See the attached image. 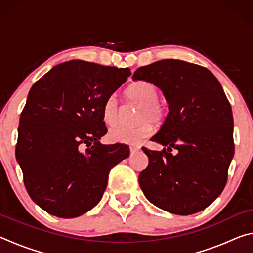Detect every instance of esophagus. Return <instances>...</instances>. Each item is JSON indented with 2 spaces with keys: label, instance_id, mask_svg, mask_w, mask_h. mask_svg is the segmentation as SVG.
Returning a JSON list of instances; mask_svg holds the SVG:
<instances>
[{
  "label": "esophagus",
  "instance_id": "1",
  "mask_svg": "<svg viewBox=\"0 0 253 253\" xmlns=\"http://www.w3.org/2000/svg\"><path fill=\"white\" fill-rule=\"evenodd\" d=\"M140 149V146H130V153L131 154H135L137 153Z\"/></svg>",
  "mask_w": 253,
  "mask_h": 253
}]
</instances>
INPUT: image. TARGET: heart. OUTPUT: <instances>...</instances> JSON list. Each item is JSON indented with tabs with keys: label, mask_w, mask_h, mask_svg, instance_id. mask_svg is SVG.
Instances as JSON below:
<instances>
[{
	"label": "heart",
	"mask_w": 253,
	"mask_h": 253,
	"mask_svg": "<svg viewBox=\"0 0 253 253\" xmlns=\"http://www.w3.org/2000/svg\"><path fill=\"white\" fill-rule=\"evenodd\" d=\"M127 97L140 105L137 115V124L134 127H117L111 129L109 138L115 143L135 145L143 142L152 134L154 128L151 124H161L165 118V107L158 100L160 90L155 84L147 80H137L128 87ZM102 119L109 126L119 122V106L115 97H109L102 106Z\"/></svg>",
	"instance_id": "b5f03b06"
}]
</instances>
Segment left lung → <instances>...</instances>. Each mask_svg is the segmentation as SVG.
Listing matches in <instances>:
<instances>
[{
    "mask_svg": "<svg viewBox=\"0 0 253 253\" xmlns=\"http://www.w3.org/2000/svg\"><path fill=\"white\" fill-rule=\"evenodd\" d=\"M132 79L160 88L169 109L152 138L166 148H142L148 157L138 177L144 195L178 215L202 211L223 191L234 155L232 109L223 88L207 68L175 59L140 67Z\"/></svg>",
    "mask_w": 253,
    "mask_h": 253,
    "instance_id": "8db88e82",
    "label": "left lung"
}]
</instances>
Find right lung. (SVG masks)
Here are the masks:
<instances>
[{"label": "right lung", "instance_id": "right-lung-1", "mask_svg": "<svg viewBox=\"0 0 253 253\" xmlns=\"http://www.w3.org/2000/svg\"><path fill=\"white\" fill-rule=\"evenodd\" d=\"M129 76L128 68L70 60L32 85L15 157L30 198L45 212L70 219L95 208L110 169L129 156L127 145L99 142L104 102Z\"/></svg>", "mask_w": 253, "mask_h": 253}]
</instances>
